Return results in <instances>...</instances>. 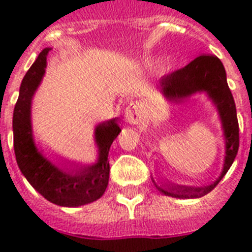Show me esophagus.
<instances>
[{"label": "esophagus", "mask_w": 252, "mask_h": 252, "mask_svg": "<svg viewBox=\"0 0 252 252\" xmlns=\"http://www.w3.org/2000/svg\"><path fill=\"white\" fill-rule=\"evenodd\" d=\"M125 118L127 121L128 124L135 125L138 124L139 121L142 120V110H140V106L138 104H130V105L126 108L125 110Z\"/></svg>", "instance_id": "1"}]
</instances>
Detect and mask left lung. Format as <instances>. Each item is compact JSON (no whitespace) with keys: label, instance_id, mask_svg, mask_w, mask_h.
Returning a JSON list of instances; mask_svg holds the SVG:
<instances>
[{"label":"left lung","instance_id":"8db88e82","mask_svg":"<svg viewBox=\"0 0 252 252\" xmlns=\"http://www.w3.org/2000/svg\"><path fill=\"white\" fill-rule=\"evenodd\" d=\"M160 90L165 97L170 101H182L196 92H207L219 109L225 139H226V156H225L224 170L220 178L212 185L206 187H185L174 186L165 183L166 189H160L168 196L174 198H199L208 194L217 186L221 178L226 174L233 164L239 147V126L237 120V110L233 94L226 82V72L224 66L216 56H200L191 61L189 65L176 71L164 75L160 79Z\"/></svg>","mask_w":252,"mask_h":252}]
</instances>
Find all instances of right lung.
I'll list each match as a JSON object with an SVG mask.
<instances>
[{
	"instance_id": "add662e5",
	"label": "right lung",
	"mask_w": 252,
	"mask_h": 252,
	"mask_svg": "<svg viewBox=\"0 0 252 252\" xmlns=\"http://www.w3.org/2000/svg\"><path fill=\"white\" fill-rule=\"evenodd\" d=\"M49 48L39 54L22 80L19 97L14 108L13 131L14 152L18 166L23 176L46 200L62 207H78L88 204L105 192L109 182V148L121 128L117 120L108 121L96 127L98 150L97 164L86 168H57L36 150L31 131V100L45 72L46 56Z\"/></svg>"
}]
</instances>
